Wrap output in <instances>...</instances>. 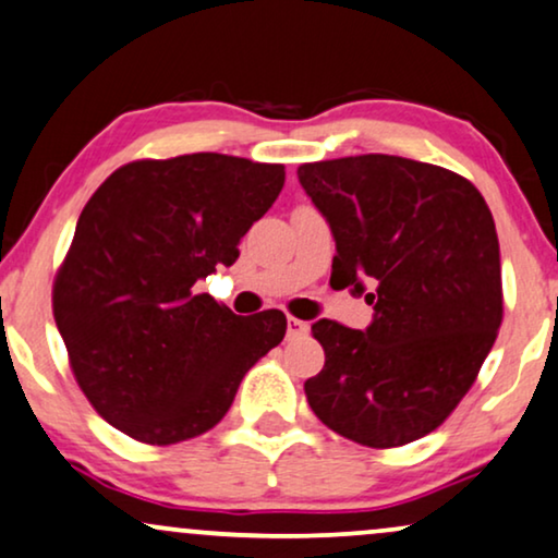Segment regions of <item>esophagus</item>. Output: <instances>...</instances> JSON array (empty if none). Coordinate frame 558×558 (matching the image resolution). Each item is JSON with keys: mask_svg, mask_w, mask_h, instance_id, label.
<instances>
[{"mask_svg": "<svg viewBox=\"0 0 558 558\" xmlns=\"http://www.w3.org/2000/svg\"><path fill=\"white\" fill-rule=\"evenodd\" d=\"M306 331H308L306 322H301V318H295V316H288V339L303 337Z\"/></svg>", "mask_w": 558, "mask_h": 558, "instance_id": "1", "label": "esophagus"}]
</instances>
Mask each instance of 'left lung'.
<instances>
[{"label":"left lung","instance_id":"obj_1","mask_svg":"<svg viewBox=\"0 0 558 558\" xmlns=\"http://www.w3.org/2000/svg\"><path fill=\"white\" fill-rule=\"evenodd\" d=\"M299 181L337 242L331 286L367 290L365 331L311 326L326 362L311 411L373 449L439 428L472 388L502 322L500 244L485 198L447 168L398 158L306 162Z\"/></svg>","mask_w":558,"mask_h":558}]
</instances>
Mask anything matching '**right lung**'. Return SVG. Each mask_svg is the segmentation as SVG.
<instances>
[{"mask_svg": "<svg viewBox=\"0 0 558 558\" xmlns=\"http://www.w3.org/2000/svg\"><path fill=\"white\" fill-rule=\"evenodd\" d=\"M283 183V166L193 153L128 162L88 198L53 316L81 390L122 434L158 447L204 434L283 341V311L244 318L193 293L234 265Z\"/></svg>", "mask_w": 558, "mask_h": 558, "instance_id": "right-lung-1", "label": "right lung"}]
</instances>
